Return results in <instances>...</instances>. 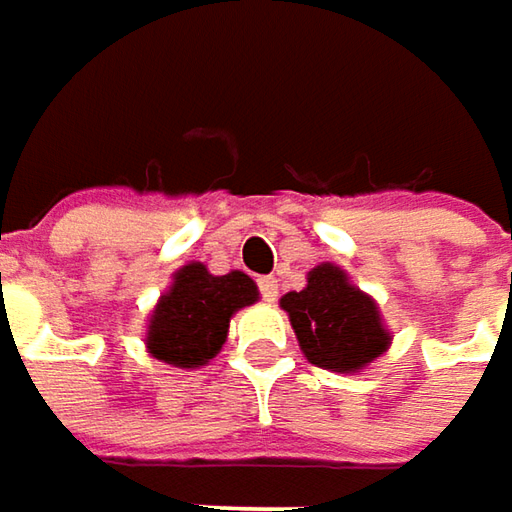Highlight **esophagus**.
I'll return each mask as SVG.
<instances>
[{
	"mask_svg": "<svg viewBox=\"0 0 512 512\" xmlns=\"http://www.w3.org/2000/svg\"><path fill=\"white\" fill-rule=\"evenodd\" d=\"M259 290H262V299H265V302H276V296H279V282H276L273 276H262V279H259Z\"/></svg>",
	"mask_w": 512,
	"mask_h": 512,
	"instance_id": "esophagus-1",
	"label": "esophagus"
}]
</instances>
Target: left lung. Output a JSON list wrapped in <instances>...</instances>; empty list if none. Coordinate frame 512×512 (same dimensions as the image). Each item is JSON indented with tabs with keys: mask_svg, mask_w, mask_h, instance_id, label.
I'll use <instances>...</instances> for the list:
<instances>
[{
	"mask_svg": "<svg viewBox=\"0 0 512 512\" xmlns=\"http://www.w3.org/2000/svg\"><path fill=\"white\" fill-rule=\"evenodd\" d=\"M305 359L333 373H362L393 344L382 310L370 293L353 285L333 262H322L307 273L302 290L279 299Z\"/></svg>",
	"mask_w": 512,
	"mask_h": 512,
	"instance_id": "left-lung-1",
	"label": "left lung"
}]
</instances>
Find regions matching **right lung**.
Returning <instances> with one entry per match:
<instances>
[{
	"label": "right lung",
	"instance_id": "right-lung-1",
	"mask_svg": "<svg viewBox=\"0 0 512 512\" xmlns=\"http://www.w3.org/2000/svg\"><path fill=\"white\" fill-rule=\"evenodd\" d=\"M256 302L259 287L242 270L213 276L202 262H187L150 310L145 350L170 367H205L225 347L230 319Z\"/></svg>",
	"mask_w": 512,
	"mask_h": 512
}]
</instances>
